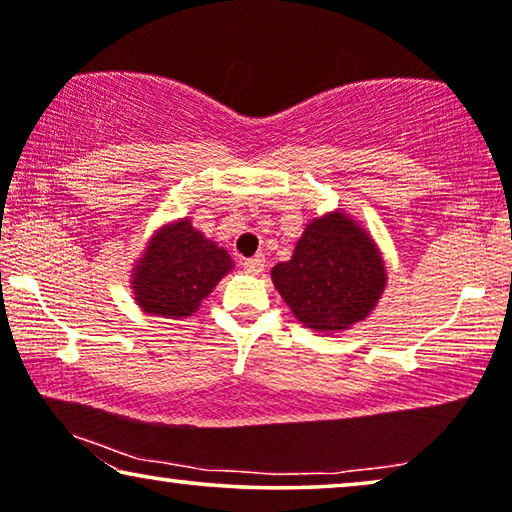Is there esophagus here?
<instances>
[{"label":"esophagus","instance_id":"1","mask_svg":"<svg viewBox=\"0 0 512 512\" xmlns=\"http://www.w3.org/2000/svg\"><path fill=\"white\" fill-rule=\"evenodd\" d=\"M243 269H246V273H250V276H259V273L264 271V257L243 259Z\"/></svg>","mask_w":512,"mask_h":512}]
</instances>
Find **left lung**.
I'll return each mask as SVG.
<instances>
[{"label": "left lung", "mask_w": 512, "mask_h": 512, "mask_svg": "<svg viewBox=\"0 0 512 512\" xmlns=\"http://www.w3.org/2000/svg\"><path fill=\"white\" fill-rule=\"evenodd\" d=\"M271 280L301 325L343 331L369 318L387 273L366 229L334 211L308 222L292 259L273 266Z\"/></svg>", "instance_id": "8db88e82"}]
</instances>
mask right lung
Instances as JSON below:
<instances>
[{
  "instance_id": "1",
  "label": "right lung",
  "mask_w": 512,
  "mask_h": 512,
  "mask_svg": "<svg viewBox=\"0 0 512 512\" xmlns=\"http://www.w3.org/2000/svg\"><path fill=\"white\" fill-rule=\"evenodd\" d=\"M232 266L227 250L208 241L190 220L169 222L153 234L134 266V299L148 315L190 318Z\"/></svg>"
}]
</instances>
